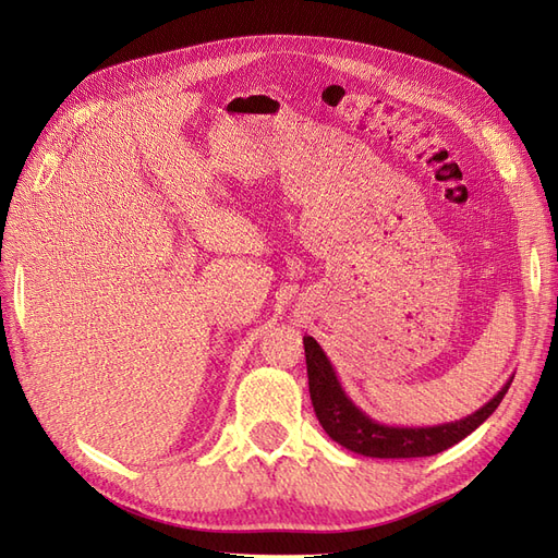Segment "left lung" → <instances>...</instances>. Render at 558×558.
Masks as SVG:
<instances>
[{
	"label": "left lung",
	"mask_w": 558,
	"mask_h": 558,
	"mask_svg": "<svg viewBox=\"0 0 558 558\" xmlns=\"http://www.w3.org/2000/svg\"><path fill=\"white\" fill-rule=\"evenodd\" d=\"M302 342H305L310 396L318 424L324 426L337 445L361 456H369V459H418V456H433L453 447L496 412L514 379L510 377L508 384L484 408L465 418L449 421V424L440 426H384L359 410L344 393L332 363L314 337L307 335Z\"/></svg>",
	"instance_id": "left-lung-1"
}]
</instances>
